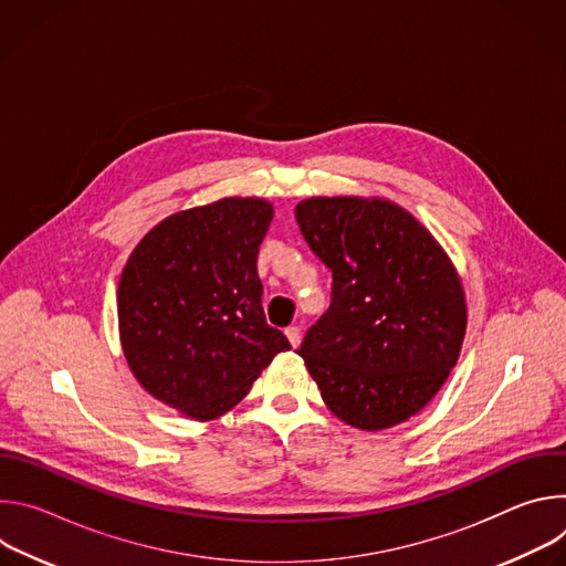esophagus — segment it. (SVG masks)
I'll return each mask as SVG.
<instances>
[{
	"instance_id": "34e87169",
	"label": "esophagus",
	"mask_w": 566,
	"mask_h": 566,
	"mask_svg": "<svg viewBox=\"0 0 566 566\" xmlns=\"http://www.w3.org/2000/svg\"><path fill=\"white\" fill-rule=\"evenodd\" d=\"M286 338H289V343L293 345V347H297L300 343H302V332H300V327H295V325H291V327H286Z\"/></svg>"
}]
</instances>
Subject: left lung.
<instances>
[{"label": "left lung", "mask_w": 566, "mask_h": 566, "mask_svg": "<svg viewBox=\"0 0 566 566\" xmlns=\"http://www.w3.org/2000/svg\"><path fill=\"white\" fill-rule=\"evenodd\" d=\"M308 249L332 271V304L297 354L329 410L360 430L408 421L446 382L465 334L459 275L402 208L313 197L295 208Z\"/></svg>", "instance_id": "obj_1"}]
</instances>
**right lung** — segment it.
I'll return each mask as SVG.
<instances>
[{
    "label": "right lung",
    "instance_id": "1",
    "mask_svg": "<svg viewBox=\"0 0 566 566\" xmlns=\"http://www.w3.org/2000/svg\"><path fill=\"white\" fill-rule=\"evenodd\" d=\"M273 206L230 197L154 226L118 282V327L129 369L158 400L197 421L234 408L280 354L258 275Z\"/></svg>",
    "mask_w": 566,
    "mask_h": 566
}]
</instances>
